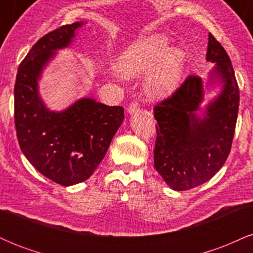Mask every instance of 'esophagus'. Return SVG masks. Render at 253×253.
I'll use <instances>...</instances> for the list:
<instances>
[{
  "label": "esophagus",
  "mask_w": 253,
  "mask_h": 253,
  "mask_svg": "<svg viewBox=\"0 0 253 253\" xmlns=\"http://www.w3.org/2000/svg\"><path fill=\"white\" fill-rule=\"evenodd\" d=\"M138 112H139V106H138V103H136V102L130 103L128 106V108H127V113H128L129 115L136 114Z\"/></svg>",
  "instance_id": "obj_1"
}]
</instances>
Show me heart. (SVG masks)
Wrapping results in <instances>:
<instances>
[{"instance_id": "heart-1", "label": "heart", "mask_w": 253, "mask_h": 253, "mask_svg": "<svg viewBox=\"0 0 253 253\" xmlns=\"http://www.w3.org/2000/svg\"><path fill=\"white\" fill-rule=\"evenodd\" d=\"M170 39L158 33L133 42L119 58V69H113L117 78L135 77L147 74L145 89L152 97H167L181 83L185 68V53L178 47H170Z\"/></svg>"}]
</instances>
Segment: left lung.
<instances>
[{
  "mask_svg": "<svg viewBox=\"0 0 253 253\" xmlns=\"http://www.w3.org/2000/svg\"><path fill=\"white\" fill-rule=\"evenodd\" d=\"M206 58L214 64L207 82L189 76L155 107V168L176 191L199 187L221 169L236 129L239 88L227 52L211 33ZM211 91L216 95L206 100Z\"/></svg>",
  "mask_w": 253,
  "mask_h": 253,
  "instance_id": "8db88e82",
  "label": "left lung"
}]
</instances>
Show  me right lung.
<instances>
[{"label": "right lung", "instance_id": "obj_1", "mask_svg": "<svg viewBox=\"0 0 253 253\" xmlns=\"http://www.w3.org/2000/svg\"><path fill=\"white\" fill-rule=\"evenodd\" d=\"M86 22L66 25L46 34L20 64L14 88L15 128L20 149L42 175L64 187L94 173L124 121V108L82 97L52 110L40 95L43 72L58 51L74 43Z\"/></svg>", "mask_w": 253, "mask_h": 253}]
</instances>
